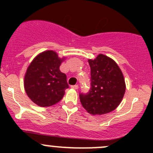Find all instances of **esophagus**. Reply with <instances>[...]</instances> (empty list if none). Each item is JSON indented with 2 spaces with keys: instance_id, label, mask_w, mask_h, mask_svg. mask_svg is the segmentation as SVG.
<instances>
[{
  "instance_id": "34e87169",
  "label": "esophagus",
  "mask_w": 153,
  "mask_h": 153,
  "mask_svg": "<svg viewBox=\"0 0 153 153\" xmlns=\"http://www.w3.org/2000/svg\"><path fill=\"white\" fill-rule=\"evenodd\" d=\"M71 88L74 89H78V85H73V86H71Z\"/></svg>"
}]
</instances>
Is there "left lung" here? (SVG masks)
<instances>
[{"mask_svg": "<svg viewBox=\"0 0 153 153\" xmlns=\"http://www.w3.org/2000/svg\"><path fill=\"white\" fill-rule=\"evenodd\" d=\"M91 69V87L86 94L80 93L83 107L92 115H104L116 109L124 97L126 85L118 64L100 54L88 60Z\"/></svg>", "mask_w": 153, "mask_h": 153, "instance_id": "left-lung-1", "label": "left lung"}]
</instances>
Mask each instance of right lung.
I'll use <instances>...</instances> for the list:
<instances>
[{
    "mask_svg": "<svg viewBox=\"0 0 153 153\" xmlns=\"http://www.w3.org/2000/svg\"><path fill=\"white\" fill-rule=\"evenodd\" d=\"M64 58L57 52L47 50L37 55L27 68L24 77V88L35 104L46 107L59 102L69 88L67 75L60 71Z\"/></svg>",
    "mask_w": 153,
    "mask_h": 153,
    "instance_id": "1",
    "label": "right lung"
}]
</instances>
